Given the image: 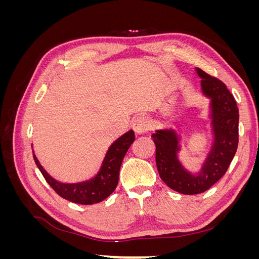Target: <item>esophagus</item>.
<instances>
[{"label": "esophagus", "mask_w": 259, "mask_h": 259, "mask_svg": "<svg viewBox=\"0 0 259 259\" xmlns=\"http://www.w3.org/2000/svg\"><path fill=\"white\" fill-rule=\"evenodd\" d=\"M133 130L135 131L136 134H145L150 130V121L145 115H138L133 121Z\"/></svg>", "instance_id": "34e87169"}]
</instances>
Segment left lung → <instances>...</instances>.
<instances>
[{"label": "left lung", "mask_w": 259, "mask_h": 259, "mask_svg": "<svg viewBox=\"0 0 259 259\" xmlns=\"http://www.w3.org/2000/svg\"><path fill=\"white\" fill-rule=\"evenodd\" d=\"M201 77L203 95L210 99L209 117L213 143L198 173H191L178 159L179 136L174 130H156L155 163L161 179L170 189L183 194H198L217 183L228 169L239 143V109L227 86L217 77L195 68Z\"/></svg>", "instance_id": "8db88e82"}]
</instances>
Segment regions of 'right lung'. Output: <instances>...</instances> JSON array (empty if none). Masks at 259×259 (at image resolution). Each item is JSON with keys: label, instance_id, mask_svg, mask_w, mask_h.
<instances>
[{"label": "right lung", "instance_id": "add662e5", "mask_svg": "<svg viewBox=\"0 0 259 259\" xmlns=\"http://www.w3.org/2000/svg\"><path fill=\"white\" fill-rule=\"evenodd\" d=\"M135 134L132 130L124 135L117 138L115 142L109 147L105 159L101 164L100 169L96 176L90 180L81 183L65 184L53 178L38 162L33 152V159L36 166L40 169L46 182L59 194L70 202L76 204L91 205L99 203L107 199L119 183V173L122 161L126 154L128 148L134 143Z\"/></svg>", "mask_w": 259, "mask_h": 259}]
</instances>
